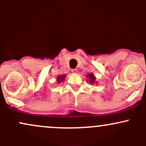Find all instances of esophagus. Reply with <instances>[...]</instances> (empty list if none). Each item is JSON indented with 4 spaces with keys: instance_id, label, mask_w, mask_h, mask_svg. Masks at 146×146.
Masks as SVG:
<instances>
[{
    "instance_id": "1",
    "label": "esophagus",
    "mask_w": 146,
    "mask_h": 146,
    "mask_svg": "<svg viewBox=\"0 0 146 146\" xmlns=\"http://www.w3.org/2000/svg\"><path fill=\"white\" fill-rule=\"evenodd\" d=\"M72 72H73V73H78V70L76 68H74V69H72L71 70Z\"/></svg>"
}]
</instances>
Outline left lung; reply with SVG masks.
Listing matches in <instances>:
<instances>
[{
    "instance_id": "8db88e82",
    "label": "left lung",
    "mask_w": 146,
    "mask_h": 146,
    "mask_svg": "<svg viewBox=\"0 0 146 146\" xmlns=\"http://www.w3.org/2000/svg\"><path fill=\"white\" fill-rule=\"evenodd\" d=\"M87 78H90V82L91 84H92V82H95V78L94 77V76H93V75H92V73H90V74L88 75Z\"/></svg>"
}]
</instances>
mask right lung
<instances>
[{"instance_id": "add662e5", "label": "right lung", "mask_w": 146, "mask_h": 146, "mask_svg": "<svg viewBox=\"0 0 146 146\" xmlns=\"http://www.w3.org/2000/svg\"><path fill=\"white\" fill-rule=\"evenodd\" d=\"M65 78H66V76H58V77L57 78V79H58V82H60L61 81H63V80H64Z\"/></svg>"}]
</instances>
